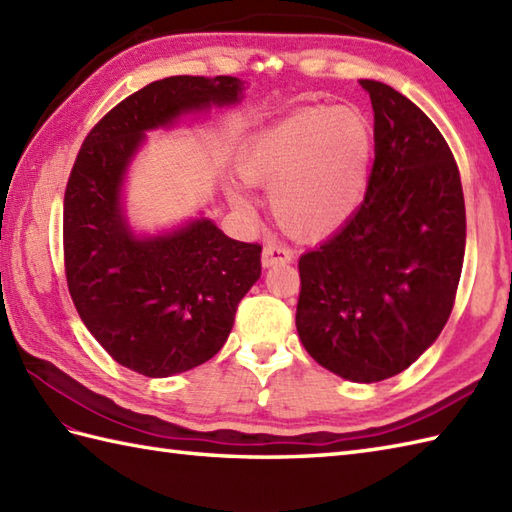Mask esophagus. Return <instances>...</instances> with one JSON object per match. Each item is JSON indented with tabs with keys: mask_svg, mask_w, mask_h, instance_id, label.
I'll list each match as a JSON object with an SVG mask.
<instances>
[{
	"mask_svg": "<svg viewBox=\"0 0 512 512\" xmlns=\"http://www.w3.org/2000/svg\"><path fill=\"white\" fill-rule=\"evenodd\" d=\"M292 262V250L279 242V239H270V242L262 250V264L268 266H277V264H290Z\"/></svg>",
	"mask_w": 512,
	"mask_h": 512,
	"instance_id": "1",
	"label": "esophagus"
}]
</instances>
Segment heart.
<instances>
[{"instance_id":"obj_1","label":"heart","mask_w":512,"mask_h":512,"mask_svg":"<svg viewBox=\"0 0 512 512\" xmlns=\"http://www.w3.org/2000/svg\"><path fill=\"white\" fill-rule=\"evenodd\" d=\"M372 149V125L361 110L303 107L250 140L237 169L246 182L273 191V211L292 231L323 233L361 202ZM231 200L248 206L239 189H231Z\"/></svg>"}]
</instances>
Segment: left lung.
I'll list each match as a JSON object with an SVG mask.
<instances>
[{"label":"left lung","mask_w":512,"mask_h":512,"mask_svg":"<svg viewBox=\"0 0 512 512\" xmlns=\"http://www.w3.org/2000/svg\"><path fill=\"white\" fill-rule=\"evenodd\" d=\"M361 85L374 107V167L350 220L299 259L297 332L321 367L378 383L447 325L466 211L458 165L431 118L385 83Z\"/></svg>","instance_id":"left-lung-1"}]
</instances>
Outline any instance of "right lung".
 Instances as JSON below:
<instances>
[{"mask_svg": "<svg viewBox=\"0 0 512 512\" xmlns=\"http://www.w3.org/2000/svg\"><path fill=\"white\" fill-rule=\"evenodd\" d=\"M242 99L235 76H169L127 96L85 136L63 198L65 279L85 328L116 363L165 378L222 350L262 246L195 220L158 237L127 226L121 187L145 132Z\"/></svg>", "mask_w": 512, "mask_h": 512, "instance_id": "right-lung-1", "label": "right lung"}]
</instances>
